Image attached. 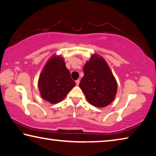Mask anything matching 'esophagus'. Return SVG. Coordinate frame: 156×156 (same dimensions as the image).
<instances>
[{"label": "esophagus", "instance_id": "1", "mask_svg": "<svg viewBox=\"0 0 156 156\" xmlns=\"http://www.w3.org/2000/svg\"><path fill=\"white\" fill-rule=\"evenodd\" d=\"M76 85H78L79 83H80V80H76Z\"/></svg>", "mask_w": 156, "mask_h": 156}]
</instances>
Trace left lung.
Returning <instances> with one entry per match:
<instances>
[{
    "label": "left lung",
    "instance_id": "left-lung-1",
    "mask_svg": "<svg viewBox=\"0 0 156 156\" xmlns=\"http://www.w3.org/2000/svg\"><path fill=\"white\" fill-rule=\"evenodd\" d=\"M79 86L89 103L97 107L109 105L115 96L117 83L105 60L93 55L83 67Z\"/></svg>",
    "mask_w": 156,
    "mask_h": 156
}]
</instances>
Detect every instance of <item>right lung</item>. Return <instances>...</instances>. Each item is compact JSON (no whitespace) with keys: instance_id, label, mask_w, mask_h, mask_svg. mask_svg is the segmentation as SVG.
<instances>
[{"instance_id":"add662e5","label":"right lung","mask_w":156,"mask_h":156,"mask_svg":"<svg viewBox=\"0 0 156 156\" xmlns=\"http://www.w3.org/2000/svg\"><path fill=\"white\" fill-rule=\"evenodd\" d=\"M75 85L64 60L60 56L52 57L48 60L38 80L42 98L51 103L61 101Z\"/></svg>"}]
</instances>
